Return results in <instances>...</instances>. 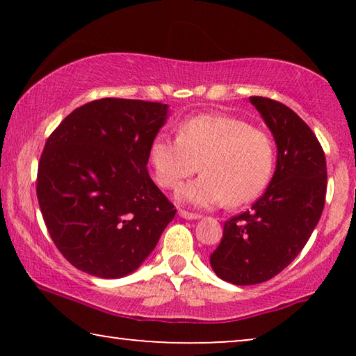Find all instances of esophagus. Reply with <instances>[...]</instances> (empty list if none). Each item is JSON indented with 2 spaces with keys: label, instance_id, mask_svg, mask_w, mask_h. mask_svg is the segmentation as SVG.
<instances>
[{
  "label": "esophagus",
  "instance_id": "obj_1",
  "mask_svg": "<svg viewBox=\"0 0 356 356\" xmlns=\"http://www.w3.org/2000/svg\"><path fill=\"white\" fill-rule=\"evenodd\" d=\"M178 213H179V217H181V218H186V220H196V218L201 217V216H199V213H193V212L183 211V209H179Z\"/></svg>",
  "mask_w": 356,
  "mask_h": 356
}]
</instances>
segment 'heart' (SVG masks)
<instances>
[{
    "mask_svg": "<svg viewBox=\"0 0 356 356\" xmlns=\"http://www.w3.org/2000/svg\"><path fill=\"white\" fill-rule=\"evenodd\" d=\"M269 134L232 115H197L183 121L178 138L157 136L149 163L159 186L177 189L199 170L204 175L178 193L196 207L243 206L264 191L274 172Z\"/></svg>",
    "mask_w": 356,
    "mask_h": 356,
    "instance_id": "heart-1",
    "label": "heart"
}]
</instances>
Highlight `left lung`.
Returning <instances> with one entry per match:
<instances>
[{"instance_id":"obj_1","label":"left lung","mask_w":356,"mask_h":356,"mask_svg":"<svg viewBox=\"0 0 356 356\" xmlns=\"http://www.w3.org/2000/svg\"><path fill=\"white\" fill-rule=\"evenodd\" d=\"M274 134L277 165L251 211L223 223L211 266L222 280L254 285L275 277L303 250L318 225L327 188L325 155L313 131L293 110L250 97Z\"/></svg>"}]
</instances>
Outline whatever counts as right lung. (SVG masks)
<instances>
[{
	"label": "right lung",
	"instance_id": "1",
	"mask_svg": "<svg viewBox=\"0 0 356 356\" xmlns=\"http://www.w3.org/2000/svg\"><path fill=\"white\" fill-rule=\"evenodd\" d=\"M168 116L159 102L100 99L47 139L37 197L53 243L72 266L120 279L143 264L177 209L149 177V147Z\"/></svg>",
	"mask_w": 356,
	"mask_h": 356
}]
</instances>
